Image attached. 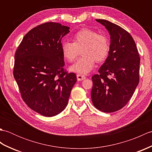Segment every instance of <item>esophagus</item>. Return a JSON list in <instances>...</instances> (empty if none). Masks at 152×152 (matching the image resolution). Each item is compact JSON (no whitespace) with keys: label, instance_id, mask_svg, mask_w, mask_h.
Returning <instances> with one entry per match:
<instances>
[{"label":"esophagus","instance_id":"esophagus-1","mask_svg":"<svg viewBox=\"0 0 152 152\" xmlns=\"http://www.w3.org/2000/svg\"><path fill=\"white\" fill-rule=\"evenodd\" d=\"M86 79V76L82 75V74H78L77 75V80H78V81H82V80H83Z\"/></svg>","mask_w":152,"mask_h":152}]
</instances>
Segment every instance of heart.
I'll list each match as a JSON object with an SVG mask.
<instances>
[{
	"label": "heart",
	"mask_w": 152,
	"mask_h": 152,
	"mask_svg": "<svg viewBox=\"0 0 152 152\" xmlns=\"http://www.w3.org/2000/svg\"><path fill=\"white\" fill-rule=\"evenodd\" d=\"M72 40L73 42L64 40L61 43L63 57L69 62L75 61L82 50L83 57L70 67L72 72L80 74H88L94 67L95 61L101 62L108 56L110 43L104 34L83 28L74 34Z\"/></svg>",
	"instance_id": "obj_1"
}]
</instances>
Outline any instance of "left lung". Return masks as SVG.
<instances>
[{"mask_svg": "<svg viewBox=\"0 0 152 152\" xmlns=\"http://www.w3.org/2000/svg\"><path fill=\"white\" fill-rule=\"evenodd\" d=\"M96 21L108 31L110 45L99 73L92 76L91 100L96 108L110 113L124 107L133 96L139 83L140 59L135 42L127 31L104 19Z\"/></svg>", "mask_w": 152, "mask_h": 152, "instance_id": "8db88e82", "label": "left lung"}]
</instances>
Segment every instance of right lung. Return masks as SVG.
I'll use <instances>...</instances> for the list:
<instances>
[{
  "instance_id": "right-lung-1",
  "label": "right lung",
  "mask_w": 152,
  "mask_h": 152,
  "mask_svg": "<svg viewBox=\"0 0 152 152\" xmlns=\"http://www.w3.org/2000/svg\"><path fill=\"white\" fill-rule=\"evenodd\" d=\"M69 27L48 22L25 35L15 54L14 76L27 105L46 117L59 114L67 106L77 78L64 72L61 40Z\"/></svg>"
}]
</instances>
